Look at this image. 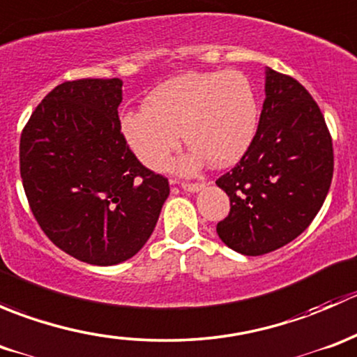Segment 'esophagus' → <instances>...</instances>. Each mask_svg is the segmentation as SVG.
<instances>
[{
  "instance_id": "esophagus-1",
  "label": "esophagus",
  "mask_w": 357,
  "mask_h": 357,
  "mask_svg": "<svg viewBox=\"0 0 357 357\" xmlns=\"http://www.w3.org/2000/svg\"><path fill=\"white\" fill-rule=\"evenodd\" d=\"M181 188L185 190V192L195 193V192H199V190L204 188V185H202V183H181Z\"/></svg>"
}]
</instances>
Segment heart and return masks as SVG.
<instances>
[{
	"mask_svg": "<svg viewBox=\"0 0 357 357\" xmlns=\"http://www.w3.org/2000/svg\"><path fill=\"white\" fill-rule=\"evenodd\" d=\"M143 107L122 115L121 129L135 155L153 171L167 167L181 132L193 146L181 171L193 172L207 160L214 165L238 160L257 128L254 89L238 70L176 75L157 86Z\"/></svg>",
	"mask_w": 357,
	"mask_h": 357,
	"instance_id": "obj_1",
	"label": "heart"
}]
</instances>
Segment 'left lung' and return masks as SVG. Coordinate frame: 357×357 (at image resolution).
<instances>
[{
    "mask_svg": "<svg viewBox=\"0 0 357 357\" xmlns=\"http://www.w3.org/2000/svg\"><path fill=\"white\" fill-rule=\"evenodd\" d=\"M264 91L250 146L215 181L231 205L218 235L243 255L268 254L297 238L321 208L333 176L332 136L307 89L266 68Z\"/></svg>",
    "mask_w": 357,
    "mask_h": 357,
    "instance_id": "8db88e82",
    "label": "left lung"
}]
</instances>
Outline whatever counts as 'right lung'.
Wrapping results in <instances>:
<instances>
[{
	"mask_svg": "<svg viewBox=\"0 0 357 357\" xmlns=\"http://www.w3.org/2000/svg\"><path fill=\"white\" fill-rule=\"evenodd\" d=\"M121 79L56 86L20 136V176L45 235L72 257L114 266L152 235L169 181L146 169L121 132Z\"/></svg>",
	"mask_w": 357,
	"mask_h": 357,
	"instance_id": "right-lung-1",
	"label": "right lung"
}]
</instances>
